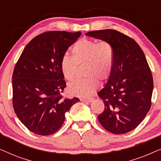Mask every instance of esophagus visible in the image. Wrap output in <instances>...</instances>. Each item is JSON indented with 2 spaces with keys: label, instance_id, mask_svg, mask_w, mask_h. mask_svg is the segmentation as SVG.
<instances>
[{
  "label": "esophagus",
  "instance_id": "obj_1",
  "mask_svg": "<svg viewBox=\"0 0 161 161\" xmlns=\"http://www.w3.org/2000/svg\"><path fill=\"white\" fill-rule=\"evenodd\" d=\"M93 100H94L93 97H90V98H87V99L81 98L80 101H82V102H84V103H91L93 101Z\"/></svg>",
  "mask_w": 161,
  "mask_h": 161
}]
</instances>
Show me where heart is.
<instances>
[{
    "instance_id": "heart-1",
    "label": "heart",
    "mask_w": 161,
    "mask_h": 161,
    "mask_svg": "<svg viewBox=\"0 0 161 161\" xmlns=\"http://www.w3.org/2000/svg\"><path fill=\"white\" fill-rule=\"evenodd\" d=\"M72 56H64L61 59V69L68 80L75 78L78 65L85 64L84 76L69 83L68 91L74 96L87 97L98 87V80L109 78L113 69L114 50L109 42H100L90 39H81L72 46Z\"/></svg>"
}]
</instances>
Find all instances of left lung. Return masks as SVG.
I'll return each instance as SVG.
<instances>
[{
	"instance_id": "8db88e82",
	"label": "left lung",
	"mask_w": 161,
	"mask_h": 161,
	"mask_svg": "<svg viewBox=\"0 0 161 161\" xmlns=\"http://www.w3.org/2000/svg\"><path fill=\"white\" fill-rule=\"evenodd\" d=\"M86 35L109 42L114 50L111 74L98 92L105 104L99 122L110 133H128L144 120L151 107L153 78L145 55L133 39L118 31H93Z\"/></svg>"
}]
</instances>
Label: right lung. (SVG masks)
Here are the masks:
<instances>
[{
    "label": "right lung",
    "instance_id": "right-lung-1",
    "mask_svg": "<svg viewBox=\"0 0 161 161\" xmlns=\"http://www.w3.org/2000/svg\"><path fill=\"white\" fill-rule=\"evenodd\" d=\"M81 32L47 31L24 48L12 75V104L21 122L32 133L49 136L64 122L65 113L79 99L64 98L61 59Z\"/></svg>",
    "mask_w": 161,
    "mask_h": 161
}]
</instances>
